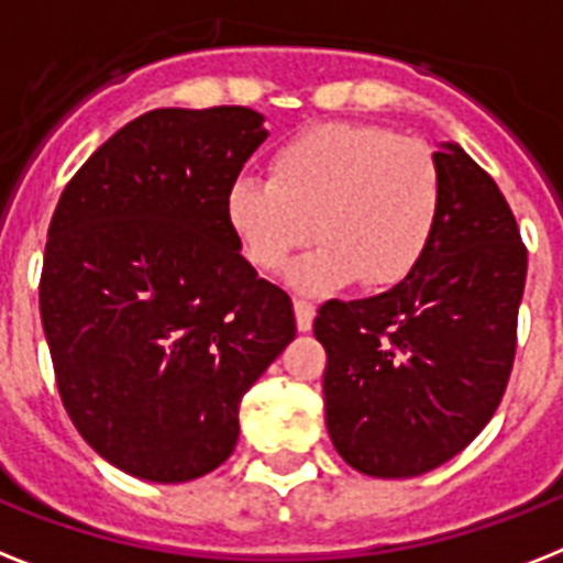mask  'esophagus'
Here are the masks:
<instances>
[{
    "mask_svg": "<svg viewBox=\"0 0 563 563\" xmlns=\"http://www.w3.org/2000/svg\"><path fill=\"white\" fill-rule=\"evenodd\" d=\"M292 310H296V328H299L301 333H308L310 328H313V319H316L313 301L296 299L292 301Z\"/></svg>",
    "mask_w": 563,
    "mask_h": 563,
    "instance_id": "obj_1",
    "label": "esophagus"
}]
</instances>
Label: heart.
<instances>
[{
    "label": "heart",
    "instance_id": "obj_1",
    "mask_svg": "<svg viewBox=\"0 0 563 563\" xmlns=\"http://www.w3.org/2000/svg\"><path fill=\"white\" fill-rule=\"evenodd\" d=\"M443 207L438 157L415 137L360 123L305 129L273 152L271 180L239 178L227 224L247 262L278 271L310 235L322 241L290 285L322 292L360 282L388 290L429 250Z\"/></svg>",
    "mask_w": 563,
    "mask_h": 563
}]
</instances>
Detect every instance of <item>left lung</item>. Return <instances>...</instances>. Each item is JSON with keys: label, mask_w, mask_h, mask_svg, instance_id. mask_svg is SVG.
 <instances>
[{"label": "left lung", "mask_w": 563, "mask_h": 563, "mask_svg": "<svg viewBox=\"0 0 563 563\" xmlns=\"http://www.w3.org/2000/svg\"><path fill=\"white\" fill-rule=\"evenodd\" d=\"M443 207L429 250L391 290L324 301V422L347 466L417 477L498 411L515 362L527 247L498 184L457 146L434 152Z\"/></svg>", "instance_id": "left-lung-1"}]
</instances>
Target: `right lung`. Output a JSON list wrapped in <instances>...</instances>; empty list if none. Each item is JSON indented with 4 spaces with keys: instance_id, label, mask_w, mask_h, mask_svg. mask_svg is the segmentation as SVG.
I'll return each mask as SVG.
<instances>
[{
    "instance_id": "obj_1",
    "label": "right lung",
    "mask_w": 563,
    "mask_h": 563,
    "mask_svg": "<svg viewBox=\"0 0 563 563\" xmlns=\"http://www.w3.org/2000/svg\"><path fill=\"white\" fill-rule=\"evenodd\" d=\"M267 141L244 106L155 109L111 134L59 195L40 278L63 406L111 466L207 475L239 443L241 397L296 336L227 192Z\"/></svg>"
}]
</instances>
